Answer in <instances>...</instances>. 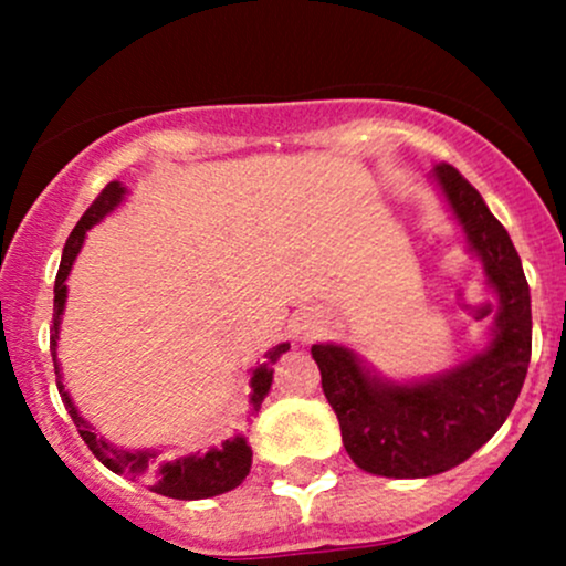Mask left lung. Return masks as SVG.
I'll return each mask as SVG.
<instances>
[{
	"instance_id": "left-lung-1",
	"label": "left lung",
	"mask_w": 566,
	"mask_h": 566,
	"mask_svg": "<svg viewBox=\"0 0 566 566\" xmlns=\"http://www.w3.org/2000/svg\"><path fill=\"white\" fill-rule=\"evenodd\" d=\"M437 180L497 290L490 348L437 380L391 386L373 378L346 348L311 346L343 447L359 469L378 476L423 479L469 460L505 423L530 367V284L516 247L452 165H437Z\"/></svg>"
}]
</instances>
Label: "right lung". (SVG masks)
<instances>
[{
    "label": "right lung",
    "mask_w": 566,
    "mask_h": 566,
    "mask_svg": "<svg viewBox=\"0 0 566 566\" xmlns=\"http://www.w3.org/2000/svg\"><path fill=\"white\" fill-rule=\"evenodd\" d=\"M122 197H125V186L122 184H108L103 186V191L93 199V205L84 210V216L80 218V223L74 226V231L69 233L66 247H63V261L61 269H57L55 276V308H53V329H50V354H53V365H55V382L57 391H61L63 405H66L71 420H74L76 431L84 439V444L90 447V452L101 460L106 469H112L119 476H133L135 482L151 484L154 492L165 497H175V500H201V497H212V495H223V492L233 490L244 482V476L250 473L252 465V450L247 447V441L242 437L223 441L220 450H210L207 454H191V458H180V460H161V454L157 452H127V450H116V447L106 444L103 439H97V433H93V428L84 423V418L76 412L74 401L66 388L61 382V367H57V324H61V314H63V303H66V276L74 265L76 252L84 242V233H87L93 226L101 220L103 216L114 210L119 205ZM290 348V343H279L276 348H271L265 354V365H261L252 373V405L261 407V401L265 399L271 388V365H276L279 356Z\"/></svg>",
    "instance_id": "add662e5"
}]
</instances>
